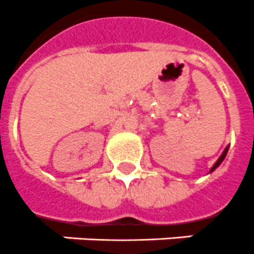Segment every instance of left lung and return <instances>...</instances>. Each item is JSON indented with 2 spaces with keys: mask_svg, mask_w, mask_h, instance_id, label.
<instances>
[{
  "mask_svg": "<svg viewBox=\"0 0 254 254\" xmlns=\"http://www.w3.org/2000/svg\"><path fill=\"white\" fill-rule=\"evenodd\" d=\"M228 151H229V147H226V148H225V151L222 152V154H221V156H220V158H219V160L216 161V164L213 165V166H212V169H211V173H212V171H213V170L216 169V167H219L220 165H221V162H222V161H224V158L226 157V153H228Z\"/></svg>",
  "mask_w": 254,
  "mask_h": 254,
  "instance_id": "obj_1",
  "label": "left lung"
}]
</instances>
